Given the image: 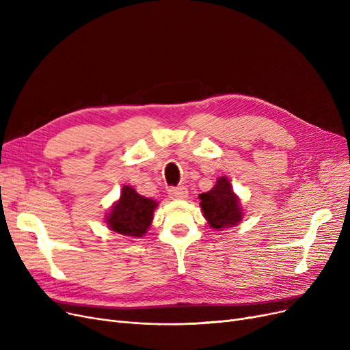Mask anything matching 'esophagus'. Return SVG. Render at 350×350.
I'll return each instance as SVG.
<instances>
[{"label":"esophagus","instance_id":"esophagus-1","mask_svg":"<svg viewBox=\"0 0 350 350\" xmlns=\"http://www.w3.org/2000/svg\"><path fill=\"white\" fill-rule=\"evenodd\" d=\"M187 196H189V191L186 187H183V186L173 187L169 190V197L173 200H185V198H187Z\"/></svg>","mask_w":350,"mask_h":350}]
</instances>
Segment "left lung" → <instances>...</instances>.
I'll return each mask as SVG.
<instances>
[{
  "instance_id": "obj_1",
  "label": "left lung",
  "mask_w": 350,
  "mask_h": 350,
  "mask_svg": "<svg viewBox=\"0 0 350 350\" xmlns=\"http://www.w3.org/2000/svg\"><path fill=\"white\" fill-rule=\"evenodd\" d=\"M200 200L204 217L213 228H226L241 221L240 203L226 177H219L210 191L200 194Z\"/></svg>"
}]
</instances>
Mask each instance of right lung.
I'll list each match as a JSON object with an SVG mask.
<instances>
[{"label":"right lung","instance_id":"1","mask_svg":"<svg viewBox=\"0 0 350 350\" xmlns=\"http://www.w3.org/2000/svg\"><path fill=\"white\" fill-rule=\"evenodd\" d=\"M157 203L136 193L133 187L124 186L120 198L113 206L106 223L110 230L122 235L142 237L149 228Z\"/></svg>","mask_w":350,"mask_h":350}]
</instances>
